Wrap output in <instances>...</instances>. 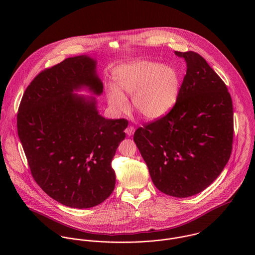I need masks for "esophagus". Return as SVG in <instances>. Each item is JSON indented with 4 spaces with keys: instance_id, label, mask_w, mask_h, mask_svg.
I'll use <instances>...</instances> for the list:
<instances>
[{
    "instance_id": "esophagus-1",
    "label": "esophagus",
    "mask_w": 255,
    "mask_h": 255,
    "mask_svg": "<svg viewBox=\"0 0 255 255\" xmlns=\"http://www.w3.org/2000/svg\"><path fill=\"white\" fill-rule=\"evenodd\" d=\"M134 131H135V128H134L133 127H131V126H129V127H128V128H126V133H127L128 136L132 135V134L134 133Z\"/></svg>"
}]
</instances>
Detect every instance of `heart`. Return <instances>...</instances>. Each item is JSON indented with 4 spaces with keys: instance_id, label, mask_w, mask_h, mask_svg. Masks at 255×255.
I'll use <instances>...</instances> for the list:
<instances>
[{
    "instance_id": "obj_1",
    "label": "heart",
    "mask_w": 255,
    "mask_h": 255,
    "mask_svg": "<svg viewBox=\"0 0 255 255\" xmlns=\"http://www.w3.org/2000/svg\"><path fill=\"white\" fill-rule=\"evenodd\" d=\"M113 88L107 102L115 113L128 109L127 96L132 107L148 120H159L175 107L181 89L180 74L170 65L135 60L124 64L112 73Z\"/></svg>"
}]
</instances>
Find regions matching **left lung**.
<instances>
[{
	"mask_svg": "<svg viewBox=\"0 0 255 255\" xmlns=\"http://www.w3.org/2000/svg\"><path fill=\"white\" fill-rule=\"evenodd\" d=\"M186 63L178 101L165 117L138 128L133 140L154 185L174 197L195 195L214 182L233 145L234 113L224 81L195 52Z\"/></svg>",
	"mask_w": 255,
	"mask_h": 255,
	"instance_id": "left-lung-1",
	"label": "left lung"
}]
</instances>
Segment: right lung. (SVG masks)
I'll list each match as a JSON object with an SVG mask.
<instances>
[{
    "label": "right lung",
    "mask_w": 255,
    "mask_h": 255,
    "mask_svg": "<svg viewBox=\"0 0 255 255\" xmlns=\"http://www.w3.org/2000/svg\"><path fill=\"white\" fill-rule=\"evenodd\" d=\"M103 93L96 60L68 58L41 72L27 86L17 113V132L31 175L50 197L72 208L106 200L116 184L111 162L128 122L108 120L94 96Z\"/></svg>",
    "instance_id": "right-lung-1"
}]
</instances>
